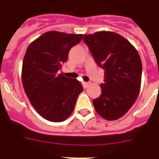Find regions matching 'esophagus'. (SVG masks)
Returning <instances> with one entry per match:
<instances>
[{
    "label": "esophagus",
    "mask_w": 159,
    "mask_h": 159,
    "mask_svg": "<svg viewBox=\"0 0 159 159\" xmlns=\"http://www.w3.org/2000/svg\"><path fill=\"white\" fill-rule=\"evenodd\" d=\"M83 84H84V88H88V87H89V84H90V82H84Z\"/></svg>",
    "instance_id": "obj_1"
}]
</instances>
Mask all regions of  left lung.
Returning a JSON list of instances; mask_svg holds the SVG:
<instances>
[{"mask_svg": "<svg viewBox=\"0 0 159 159\" xmlns=\"http://www.w3.org/2000/svg\"><path fill=\"white\" fill-rule=\"evenodd\" d=\"M84 41L97 65L105 70L102 94L92 101L96 112L108 121L125 115L139 96L142 65L135 48L111 31L84 36Z\"/></svg>", "mask_w": 159, "mask_h": 159, "instance_id": "1", "label": "left lung"}]
</instances>
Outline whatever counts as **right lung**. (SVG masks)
Returning a JSON list of instances; mask_svg holds the SVG:
<instances>
[{
    "label": "right lung",
    "mask_w": 159,
    "mask_h": 159,
    "mask_svg": "<svg viewBox=\"0 0 159 159\" xmlns=\"http://www.w3.org/2000/svg\"><path fill=\"white\" fill-rule=\"evenodd\" d=\"M83 34L51 30L43 34L27 48L21 79L30 104L38 113L53 122H61L71 115L83 91L77 79L59 74L70 49Z\"/></svg>",
    "instance_id": "right-lung-1"
}]
</instances>
